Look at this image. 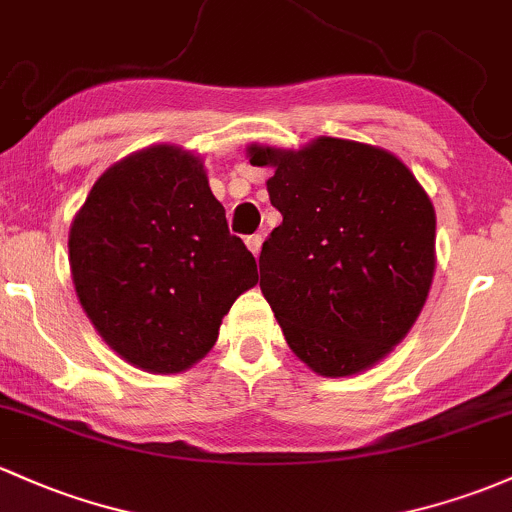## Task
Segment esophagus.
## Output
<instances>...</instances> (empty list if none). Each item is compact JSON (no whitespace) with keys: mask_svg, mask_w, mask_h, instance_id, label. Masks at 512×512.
Wrapping results in <instances>:
<instances>
[{"mask_svg":"<svg viewBox=\"0 0 512 512\" xmlns=\"http://www.w3.org/2000/svg\"><path fill=\"white\" fill-rule=\"evenodd\" d=\"M246 246H249V251L254 256L261 254V246H263V236L261 234H251L246 236Z\"/></svg>","mask_w":512,"mask_h":512,"instance_id":"34e87169","label":"esophagus"}]
</instances>
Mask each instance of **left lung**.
<instances>
[{
	"label": "left lung",
	"instance_id": "obj_1",
	"mask_svg": "<svg viewBox=\"0 0 512 512\" xmlns=\"http://www.w3.org/2000/svg\"><path fill=\"white\" fill-rule=\"evenodd\" d=\"M273 166L283 224L263 241L261 293L285 342L320 376L381 361L420 315L434 273V210L383 148L322 139L300 151L251 146Z\"/></svg>",
	"mask_w": 512,
	"mask_h": 512
}]
</instances>
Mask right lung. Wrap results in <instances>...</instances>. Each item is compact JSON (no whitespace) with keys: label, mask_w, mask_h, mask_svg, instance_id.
Listing matches in <instances>:
<instances>
[{"label":"right lung","mask_w":512,"mask_h":512,"mask_svg":"<svg viewBox=\"0 0 512 512\" xmlns=\"http://www.w3.org/2000/svg\"><path fill=\"white\" fill-rule=\"evenodd\" d=\"M68 249L82 310L119 356L151 373L200 361L234 300L258 283L202 161L178 146L144 148L109 168Z\"/></svg>","instance_id":"1"}]
</instances>
